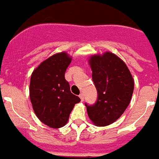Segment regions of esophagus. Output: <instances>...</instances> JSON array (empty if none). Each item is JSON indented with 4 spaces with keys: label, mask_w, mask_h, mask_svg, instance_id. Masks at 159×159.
<instances>
[{
    "label": "esophagus",
    "mask_w": 159,
    "mask_h": 159,
    "mask_svg": "<svg viewBox=\"0 0 159 159\" xmlns=\"http://www.w3.org/2000/svg\"><path fill=\"white\" fill-rule=\"evenodd\" d=\"M79 97H80V99H81V100H82V101H83V100H84V95L82 94V93H81V94H80Z\"/></svg>",
    "instance_id": "esophagus-1"
}]
</instances>
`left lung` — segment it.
Listing matches in <instances>:
<instances>
[{"label":"left lung","instance_id":"obj_1","mask_svg":"<svg viewBox=\"0 0 159 159\" xmlns=\"http://www.w3.org/2000/svg\"><path fill=\"white\" fill-rule=\"evenodd\" d=\"M88 62L98 99L94 105L86 104L87 114L95 126H109L122 115L130 104L134 79L123 60L112 52L91 55Z\"/></svg>","mask_w":159,"mask_h":159}]
</instances>
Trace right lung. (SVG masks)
Returning a JSON list of instances; mask_svg holds the SVG:
<instances>
[{
    "mask_svg": "<svg viewBox=\"0 0 159 159\" xmlns=\"http://www.w3.org/2000/svg\"><path fill=\"white\" fill-rule=\"evenodd\" d=\"M72 61L68 53L59 52L44 60L33 70L29 96L38 119L51 128L66 125L80 98L72 94L64 73Z\"/></svg>",
    "mask_w": 159,
    "mask_h": 159,
    "instance_id": "1",
    "label": "right lung"
}]
</instances>
